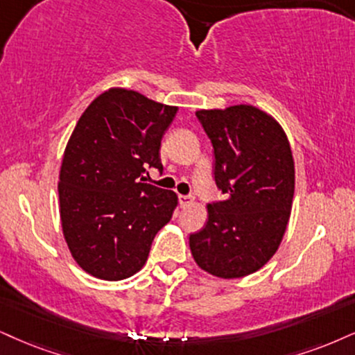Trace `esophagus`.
<instances>
[{"instance_id": "1", "label": "esophagus", "mask_w": 355, "mask_h": 355, "mask_svg": "<svg viewBox=\"0 0 355 355\" xmlns=\"http://www.w3.org/2000/svg\"><path fill=\"white\" fill-rule=\"evenodd\" d=\"M196 200L192 196H179V204H181V207H187V205H192Z\"/></svg>"}]
</instances>
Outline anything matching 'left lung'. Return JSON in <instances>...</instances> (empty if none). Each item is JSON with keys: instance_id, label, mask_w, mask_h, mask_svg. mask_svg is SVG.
I'll return each instance as SVG.
<instances>
[{"instance_id": "obj_1", "label": "left lung", "mask_w": 355, "mask_h": 355, "mask_svg": "<svg viewBox=\"0 0 355 355\" xmlns=\"http://www.w3.org/2000/svg\"><path fill=\"white\" fill-rule=\"evenodd\" d=\"M216 155L224 200L189 237L200 270L222 279L255 273L278 250L295 196V161L283 126L253 105L196 112Z\"/></svg>"}]
</instances>
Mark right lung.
Listing matches in <instances>:
<instances>
[{"mask_svg":"<svg viewBox=\"0 0 355 355\" xmlns=\"http://www.w3.org/2000/svg\"><path fill=\"white\" fill-rule=\"evenodd\" d=\"M178 107L112 87L78 118L59 173L62 234L77 265L107 282L133 277L155 235L178 207V194L143 181L163 169L161 138Z\"/></svg>","mask_w":355,"mask_h":355,"instance_id":"add662e5","label":"right lung"}]
</instances>
